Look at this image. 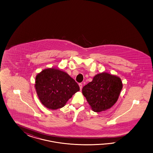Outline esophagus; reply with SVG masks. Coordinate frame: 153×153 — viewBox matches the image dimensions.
I'll return each mask as SVG.
<instances>
[{"label":"esophagus","instance_id":"34e87169","mask_svg":"<svg viewBox=\"0 0 153 153\" xmlns=\"http://www.w3.org/2000/svg\"><path fill=\"white\" fill-rule=\"evenodd\" d=\"M79 88H80V90H81L82 88V84L81 83H79Z\"/></svg>","mask_w":153,"mask_h":153}]
</instances>
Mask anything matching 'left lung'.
<instances>
[{
    "label": "left lung",
    "mask_w": 153,
    "mask_h": 153,
    "mask_svg": "<svg viewBox=\"0 0 153 153\" xmlns=\"http://www.w3.org/2000/svg\"><path fill=\"white\" fill-rule=\"evenodd\" d=\"M123 88L121 79L114 74L102 72L83 86L82 92L93 111H106L114 105Z\"/></svg>",
    "instance_id": "obj_1"
}]
</instances>
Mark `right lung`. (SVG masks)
<instances>
[{
  "label": "right lung",
  "instance_id": "right-lung-1",
  "mask_svg": "<svg viewBox=\"0 0 153 153\" xmlns=\"http://www.w3.org/2000/svg\"><path fill=\"white\" fill-rule=\"evenodd\" d=\"M35 88L40 101L51 110L64 107L79 91L77 83L69 74L56 68L42 70L36 75Z\"/></svg>",
  "mask_w": 153,
  "mask_h": 153
}]
</instances>
